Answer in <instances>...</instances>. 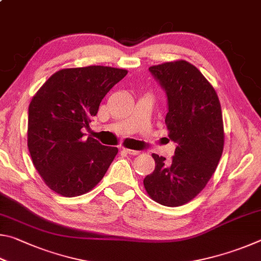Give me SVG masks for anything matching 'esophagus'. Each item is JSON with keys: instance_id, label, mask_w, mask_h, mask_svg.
Returning a JSON list of instances; mask_svg holds the SVG:
<instances>
[{"instance_id": "obj_1", "label": "esophagus", "mask_w": 261, "mask_h": 261, "mask_svg": "<svg viewBox=\"0 0 261 261\" xmlns=\"http://www.w3.org/2000/svg\"><path fill=\"white\" fill-rule=\"evenodd\" d=\"M123 151H124L126 154H130V155H138V154H140V151H135V149L123 148Z\"/></svg>"}]
</instances>
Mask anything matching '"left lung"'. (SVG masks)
<instances>
[{
	"label": "left lung",
	"mask_w": 261,
	"mask_h": 261,
	"mask_svg": "<svg viewBox=\"0 0 261 261\" xmlns=\"http://www.w3.org/2000/svg\"><path fill=\"white\" fill-rule=\"evenodd\" d=\"M166 92L169 138L176 143L170 162L153 154L155 169L144 178L153 200L176 207L189 202L211 179L222 155V112L213 86L187 61L148 69Z\"/></svg>",
	"instance_id": "obj_1"
}]
</instances>
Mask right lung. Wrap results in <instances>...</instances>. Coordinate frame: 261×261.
I'll use <instances>...</instances> for the list:
<instances>
[{
	"label": "right lung",
	"instance_id": "obj_1",
	"mask_svg": "<svg viewBox=\"0 0 261 261\" xmlns=\"http://www.w3.org/2000/svg\"><path fill=\"white\" fill-rule=\"evenodd\" d=\"M124 69L102 65L62 69L43 84L29 107L28 146L47 187L64 197L93 189L116 156V147L83 139L100 102L125 77Z\"/></svg>",
	"mask_w": 261,
	"mask_h": 261
}]
</instances>
